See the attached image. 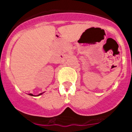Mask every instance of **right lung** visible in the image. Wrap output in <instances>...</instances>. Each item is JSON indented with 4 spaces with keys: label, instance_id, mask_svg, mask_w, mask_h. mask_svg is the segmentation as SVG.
I'll list each match as a JSON object with an SVG mask.
<instances>
[{
    "label": "right lung",
    "instance_id": "obj_1",
    "mask_svg": "<svg viewBox=\"0 0 132 132\" xmlns=\"http://www.w3.org/2000/svg\"><path fill=\"white\" fill-rule=\"evenodd\" d=\"M43 93H40V94H38V95H37V96H39V95H42V94ZM30 96H34V94H31V93H30Z\"/></svg>",
    "mask_w": 132,
    "mask_h": 132
}]
</instances>
